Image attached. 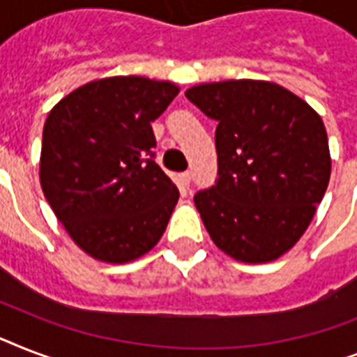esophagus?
Returning <instances> with one entry per match:
<instances>
[{
	"label": "esophagus",
	"mask_w": 357,
	"mask_h": 357,
	"mask_svg": "<svg viewBox=\"0 0 357 357\" xmlns=\"http://www.w3.org/2000/svg\"><path fill=\"white\" fill-rule=\"evenodd\" d=\"M179 178H181V183L189 185L190 179H192V174H190V172H183V174H181V176H179Z\"/></svg>",
	"instance_id": "obj_1"
}]
</instances>
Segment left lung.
I'll return each mask as SVG.
<instances>
[{"instance_id":"obj_1","label":"left lung","mask_w":357,"mask_h":357,"mask_svg":"<svg viewBox=\"0 0 357 357\" xmlns=\"http://www.w3.org/2000/svg\"><path fill=\"white\" fill-rule=\"evenodd\" d=\"M185 96L218 122V179L195 196L213 243L243 263L282 257L304 235L330 183L322 119L271 81L202 83Z\"/></svg>"}]
</instances>
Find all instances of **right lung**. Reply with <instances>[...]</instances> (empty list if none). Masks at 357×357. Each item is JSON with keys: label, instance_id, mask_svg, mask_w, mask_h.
Here are the masks:
<instances>
[{"label": "right lung", "instance_id": "1", "mask_svg": "<svg viewBox=\"0 0 357 357\" xmlns=\"http://www.w3.org/2000/svg\"><path fill=\"white\" fill-rule=\"evenodd\" d=\"M178 92L172 81L114 75L81 85L47 114L42 192L94 259H139L165 234L179 190L151 159V122Z\"/></svg>", "mask_w": 357, "mask_h": 357}]
</instances>
